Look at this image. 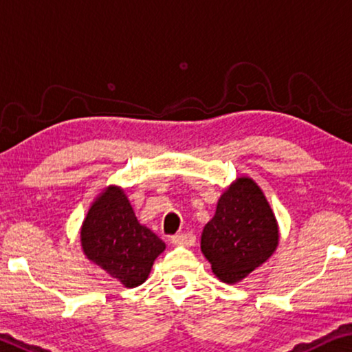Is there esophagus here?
<instances>
[{"label":"esophagus","instance_id":"obj_1","mask_svg":"<svg viewBox=\"0 0 352 352\" xmlns=\"http://www.w3.org/2000/svg\"><path fill=\"white\" fill-rule=\"evenodd\" d=\"M170 242L174 245H182V247H191L195 245L196 242V236L192 232H182V234H175L172 236Z\"/></svg>","mask_w":352,"mask_h":352}]
</instances>
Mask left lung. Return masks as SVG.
<instances>
[{
  "label": "left lung",
  "mask_w": 352,
  "mask_h": 352,
  "mask_svg": "<svg viewBox=\"0 0 352 352\" xmlns=\"http://www.w3.org/2000/svg\"><path fill=\"white\" fill-rule=\"evenodd\" d=\"M279 226L261 188L249 177L232 182L217 202L214 219L204 226L201 250L212 271L236 284L274 254Z\"/></svg>",
  "instance_id": "8db88e82"
}]
</instances>
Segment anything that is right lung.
<instances>
[{
  "instance_id": "right-lung-1",
  "label": "right lung",
  "mask_w": 352,
  "mask_h": 352,
  "mask_svg": "<svg viewBox=\"0 0 352 352\" xmlns=\"http://www.w3.org/2000/svg\"><path fill=\"white\" fill-rule=\"evenodd\" d=\"M81 247L92 263L133 289L148 279L166 244L138 223L124 190L110 185L92 202L82 221Z\"/></svg>"
}]
</instances>
